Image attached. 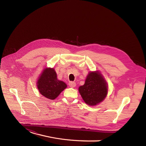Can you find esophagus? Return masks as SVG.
<instances>
[{
    "label": "esophagus",
    "instance_id": "34e87169",
    "mask_svg": "<svg viewBox=\"0 0 146 146\" xmlns=\"http://www.w3.org/2000/svg\"><path fill=\"white\" fill-rule=\"evenodd\" d=\"M69 85L70 87L74 88L75 86H76V83H75V82H70L69 83Z\"/></svg>",
    "mask_w": 146,
    "mask_h": 146
}]
</instances>
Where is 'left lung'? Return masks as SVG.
Instances as JSON below:
<instances>
[{"label":"left lung","instance_id":"left-lung-1","mask_svg":"<svg viewBox=\"0 0 146 146\" xmlns=\"http://www.w3.org/2000/svg\"><path fill=\"white\" fill-rule=\"evenodd\" d=\"M78 91L86 104L94 106L105 99L108 93L107 83L99 71L90 72Z\"/></svg>","mask_w":146,"mask_h":146}]
</instances>
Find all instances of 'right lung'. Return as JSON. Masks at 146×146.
<instances>
[{
    "instance_id": "1",
    "label": "right lung",
    "mask_w": 146,
    "mask_h": 146,
    "mask_svg": "<svg viewBox=\"0 0 146 146\" xmlns=\"http://www.w3.org/2000/svg\"><path fill=\"white\" fill-rule=\"evenodd\" d=\"M67 87L63 81L57 79L56 73L54 68L44 69L37 82L38 89L44 97L54 100Z\"/></svg>"
}]
</instances>
